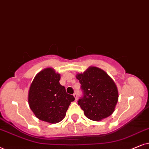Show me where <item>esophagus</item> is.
Instances as JSON below:
<instances>
[{
    "label": "esophagus",
    "mask_w": 149,
    "mask_h": 149,
    "mask_svg": "<svg viewBox=\"0 0 149 149\" xmlns=\"http://www.w3.org/2000/svg\"><path fill=\"white\" fill-rule=\"evenodd\" d=\"M73 96H74V97H75V99H76V100H78V95H77L76 93H75L74 94H73Z\"/></svg>",
    "instance_id": "1"
}]
</instances>
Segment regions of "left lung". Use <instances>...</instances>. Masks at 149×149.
Masks as SVG:
<instances>
[{
    "label": "left lung",
    "instance_id": "1",
    "mask_svg": "<svg viewBox=\"0 0 149 149\" xmlns=\"http://www.w3.org/2000/svg\"><path fill=\"white\" fill-rule=\"evenodd\" d=\"M81 84L83 96L78 101L89 119L100 121L114 112L118 99V89L112 78L104 70L90 67L76 75Z\"/></svg>",
    "mask_w": 149,
    "mask_h": 149
}]
</instances>
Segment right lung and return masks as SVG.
<instances>
[{"label":"right lung","mask_w":149,"mask_h":149,"mask_svg":"<svg viewBox=\"0 0 149 149\" xmlns=\"http://www.w3.org/2000/svg\"><path fill=\"white\" fill-rule=\"evenodd\" d=\"M61 75L52 68L39 72L31 83L29 91V104L37 118L49 123H57L65 118L73 95L67 94L59 83Z\"/></svg>","instance_id":"add662e5"}]
</instances>
